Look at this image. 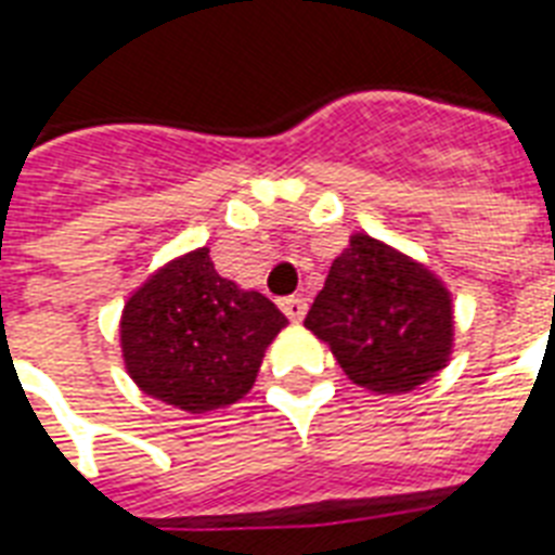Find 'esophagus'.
Listing matches in <instances>:
<instances>
[{"instance_id": "obj_1", "label": "esophagus", "mask_w": 555, "mask_h": 555, "mask_svg": "<svg viewBox=\"0 0 555 555\" xmlns=\"http://www.w3.org/2000/svg\"><path fill=\"white\" fill-rule=\"evenodd\" d=\"M279 308L285 311V317L291 322H299L308 311V302H305L302 296H285V299H279Z\"/></svg>"}]
</instances>
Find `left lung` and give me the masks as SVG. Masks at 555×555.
I'll list each match as a JSON object with an SVG mask.
<instances>
[{"instance_id": "1", "label": "left lung", "mask_w": 555, "mask_h": 555, "mask_svg": "<svg viewBox=\"0 0 555 555\" xmlns=\"http://www.w3.org/2000/svg\"><path fill=\"white\" fill-rule=\"evenodd\" d=\"M339 369L379 395L412 391L447 365L452 299L429 270L371 235H351L305 317Z\"/></svg>"}]
</instances>
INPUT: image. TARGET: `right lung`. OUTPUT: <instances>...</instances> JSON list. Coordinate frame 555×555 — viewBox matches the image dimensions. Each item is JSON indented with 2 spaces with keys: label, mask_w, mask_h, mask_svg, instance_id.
<instances>
[{
  "label": "right lung",
  "mask_w": 555,
  "mask_h": 555,
  "mask_svg": "<svg viewBox=\"0 0 555 555\" xmlns=\"http://www.w3.org/2000/svg\"><path fill=\"white\" fill-rule=\"evenodd\" d=\"M285 325L268 296L218 276L201 247L129 296L120 343L126 369L146 395L201 414L250 391L264 348Z\"/></svg>",
  "instance_id": "right-lung-1"
}]
</instances>
